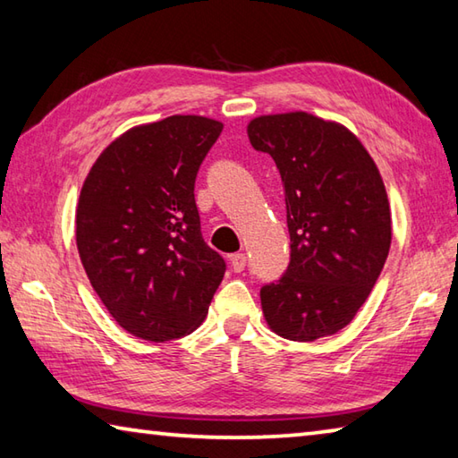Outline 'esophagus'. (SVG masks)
<instances>
[{"label":"esophagus","mask_w":458,"mask_h":458,"mask_svg":"<svg viewBox=\"0 0 458 458\" xmlns=\"http://www.w3.org/2000/svg\"><path fill=\"white\" fill-rule=\"evenodd\" d=\"M230 264H232V270H234V272H242L246 268V254H242V252L232 254Z\"/></svg>","instance_id":"1"}]
</instances>
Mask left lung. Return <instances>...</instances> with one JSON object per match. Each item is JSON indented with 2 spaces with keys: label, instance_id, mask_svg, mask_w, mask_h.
I'll use <instances>...</instances> for the list:
<instances>
[{
  "label": "left lung",
  "instance_id": "left-lung-1",
  "mask_svg": "<svg viewBox=\"0 0 458 458\" xmlns=\"http://www.w3.org/2000/svg\"><path fill=\"white\" fill-rule=\"evenodd\" d=\"M246 131L280 172L290 234L288 270L260 290L264 320L298 343L336 335L367 302L386 262L393 220L385 182L369 149L338 122L268 114Z\"/></svg>",
  "mask_w": 458,
  "mask_h": 458
}]
</instances>
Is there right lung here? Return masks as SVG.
<instances>
[{"instance_id": "right-lung-1", "label": "right lung", "mask_w": 458, "mask_h": 458, "mask_svg": "<svg viewBox=\"0 0 458 458\" xmlns=\"http://www.w3.org/2000/svg\"><path fill=\"white\" fill-rule=\"evenodd\" d=\"M224 123L170 115L123 131L91 165L76 242L96 294L123 330L149 343L204 322L224 258L204 242L194 182Z\"/></svg>"}]
</instances>
